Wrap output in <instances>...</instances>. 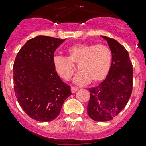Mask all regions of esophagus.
<instances>
[{
    "mask_svg": "<svg viewBox=\"0 0 146 146\" xmlns=\"http://www.w3.org/2000/svg\"><path fill=\"white\" fill-rule=\"evenodd\" d=\"M70 89H71V92H73V93H75V92L78 90V88H75V87H71V88H70Z\"/></svg>",
    "mask_w": 146,
    "mask_h": 146,
    "instance_id": "esophagus-1",
    "label": "esophagus"
}]
</instances>
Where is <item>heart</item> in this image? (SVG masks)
I'll return each mask as SVG.
<instances>
[{
    "label": "heart",
    "instance_id": "heart-1",
    "mask_svg": "<svg viewBox=\"0 0 146 146\" xmlns=\"http://www.w3.org/2000/svg\"><path fill=\"white\" fill-rule=\"evenodd\" d=\"M68 56H54V68L64 80H68L75 72L73 64H78V73L75 76L77 85L93 84L102 81L107 76L112 64L113 54L106 45L76 44L66 51Z\"/></svg>",
    "mask_w": 146,
    "mask_h": 146
}]
</instances>
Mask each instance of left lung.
I'll use <instances>...</instances> for the list:
<instances>
[{
  "instance_id": "obj_1",
  "label": "left lung",
  "mask_w": 146,
  "mask_h": 146,
  "mask_svg": "<svg viewBox=\"0 0 146 146\" xmlns=\"http://www.w3.org/2000/svg\"><path fill=\"white\" fill-rule=\"evenodd\" d=\"M112 51L110 73L97 87L89 88L88 114L96 121H108L126 107L133 89V68L127 50L117 40L102 36Z\"/></svg>"
}]
</instances>
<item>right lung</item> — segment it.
<instances>
[{
	"instance_id": "1",
	"label": "right lung",
	"mask_w": 146,
	"mask_h": 146,
	"mask_svg": "<svg viewBox=\"0 0 146 146\" xmlns=\"http://www.w3.org/2000/svg\"><path fill=\"white\" fill-rule=\"evenodd\" d=\"M65 41L38 36L28 40L13 65L14 90L23 111L32 119L51 121L59 115L70 87L62 81L53 66L54 52Z\"/></svg>"
}]
</instances>
